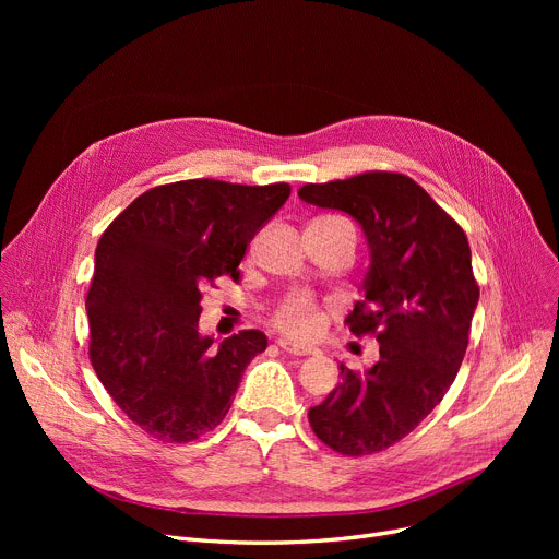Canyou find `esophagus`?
<instances>
[{"label": "esophagus", "instance_id": "1", "mask_svg": "<svg viewBox=\"0 0 559 559\" xmlns=\"http://www.w3.org/2000/svg\"><path fill=\"white\" fill-rule=\"evenodd\" d=\"M278 346L285 350V354H289V356H312V354H317V348L297 344V342H292V340H287V337H281V340H278Z\"/></svg>", "mask_w": 559, "mask_h": 559}]
</instances>
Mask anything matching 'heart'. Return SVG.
Wrapping results in <instances>:
<instances>
[{
  "instance_id": "obj_1",
  "label": "heart",
  "mask_w": 559,
  "mask_h": 559,
  "mask_svg": "<svg viewBox=\"0 0 559 559\" xmlns=\"http://www.w3.org/2000/svg\"><path fill=\"white\" fill-rule=\"evenodd\" d=\"M276 321L283 331L297 335V337H310L321 326V319L314 312V304L308 295L289 297L285 301V306L281 308Z\"/></svg>"
}]
</instances>
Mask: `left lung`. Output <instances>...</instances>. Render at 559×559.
<instances>
[{
  "instance_id": "1",
  "label": "left lung",
  "mask_w": 559,
  "mask_h": 559,
  "mask_svg": "<svg viewBox=\"0 0 559 559\" xmlns=\"http://www.w3.org/2000/svg\"><path fill=\"white\" fill-rule=\"evenodd\" d=\"M299 197L354 217L369 249L365 301L346 317L376 333L378 360L308 409L314 435L342 455H371L413 432L444 399L468 344L480 289L464 230L413 179L367 171L308 183Z\"/></svg>"
}]
</instances>
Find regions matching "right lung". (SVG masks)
Listing matches in <instances>:
<instances>
[{
    "mask_svg": "<svg viewBox=\"0 0 559 559\" xmlns=\"http://www.w3.org/2000/svg\"><path fill=\"white\" fill-rule=\"evenodd\" d=\"M287 197V183L179 181L140 194L102 235L85 299L91 362L154 439L183 444L219 426L247 365L267 348L255 329L201 333V287L240 276L247 245Z\"/></svg>",
    "mask_w": 559,
    "mask_h": 559,
    "instance_id": "add662e5",
    "label": "right lung"
}]
</instances>
